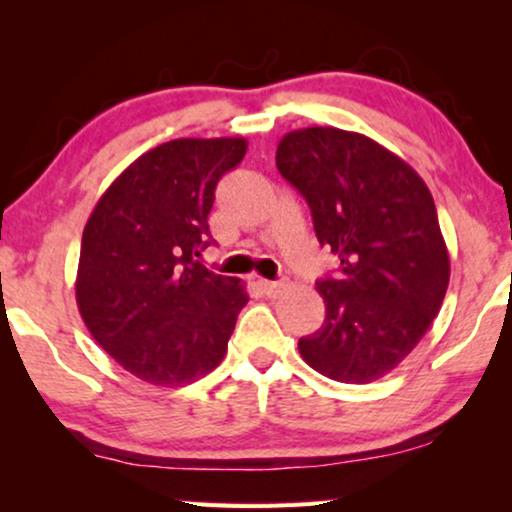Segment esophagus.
<instances>
[{
  "label": "esophagus",
  "instance_id": "esophagus-1",
  "mask_svg": "<svg viewBox=\"0 0 512 512\" xmlns=\"http://www.w3.org/2000/svg\"><path fill=\"white\" fill-rule=\"evenodd\" d=\"M258 289L263 291V296L277 298L279 293L286 289V284H282V282H268V279H258Z\"/></svg>",
  "mask_w": 512,
  "mask_h": 512
}]
</instances>
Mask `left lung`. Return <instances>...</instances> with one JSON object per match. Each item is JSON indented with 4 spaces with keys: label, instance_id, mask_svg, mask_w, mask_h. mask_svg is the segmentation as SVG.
<instances>
[{
    "label": "left lung",
    "instance_id": "left-lung-1",
    "mask_svg": "<svg viewBox=\"0 0 512 512\" xmlns=\"http://www.w3.org/2000/svg\"><path fill=\"white\" fill-rule=\"evenodd\" d=\"M277 170L342 265L338 279L317 282L326 319L298 340L300 356L331 380H380L424 338L450 284L431 191L396 153L331 125L284 135Z\"/></svg>",
    "mask_w": 512,
    "mask_h": 512
}]
</instances>
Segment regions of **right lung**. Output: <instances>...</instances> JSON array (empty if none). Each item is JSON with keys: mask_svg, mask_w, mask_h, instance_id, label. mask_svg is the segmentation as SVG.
Listing matches in <instances>:
<instances>
[{"mask_svg": "<svg viewBox=\"0 0 512 512\" xmlns=\"http://www.w3.org/2000/svg\"><path fill=\"white\" fill-rule=\"evenodd\" d=\"M244 137L172 139L118 174L81 237L76 305L111 359L156 387H184L226 356L247 291L207 270L216 184Z\"/></svg>", "mask_w": 512, "mask_h": 512, "instance_id": "add662e5", "label": "right lung"}]
</instances>
